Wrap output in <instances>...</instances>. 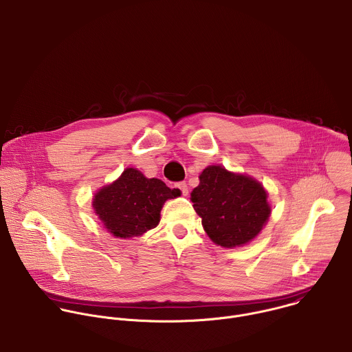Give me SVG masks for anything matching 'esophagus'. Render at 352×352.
Returning <instances> with one entry per match:
<instances>
[{"label":"esophagus","instance_id":"34e87169","mask_svg":"<svg viewBox=\"0 0 352 352\" xmlns=\"http://www.w3.org/2000/svg\"><path fill=\"white\" fill-rule=\"evenodd\" d=\"M175 188H177V189H179V190H181V193H182L184 196H188L189 190H188V185H186V182H177V184H175Z\"/></svg>","mask_w":352,"mask_h":352}]
</instances>
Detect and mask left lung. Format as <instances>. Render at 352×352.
<instances>
[{
    "label": "left lung",
    "instance_id": "left-lung-1",
    "mask_svg": "<svg viewBox=\"0 0 352 352\" xmlns=\"http://www.w3.org/2000/svg\"><path fill=\"white\" fill-rule=\"evenodd\" d=\"M199 178L190 197L208 238L229 249L254 239L271 212L263 185L221 166L204 168Z\"/></svg>",
    "mask_w": 352,
    "mask_h": 352
}]
</instances>
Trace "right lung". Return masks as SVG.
Masks as SVG:
<instances>
[{"label":"right lung","instance_id":"right-lung-1","mask_svg":"<svg viewBox=\"0 0 352 352\" xmlns=\"http://www.w3.org/2000/svg\"><path fill=\"white\" fill-rule=\"evenodd\" d=\"M178 195V189H170L162 179H149L141 171L127 168L95 195L94 208L110 233L126 239L155 228L164 201Z\"/></svg>","mask_w":352,"mask_h":352}]
</instances>
